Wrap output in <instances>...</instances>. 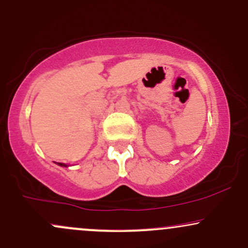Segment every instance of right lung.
<instances>
[{
	"mask_svg": "<svg viewBox=\"0 0 248 248\" xmlns=\"http://www.w3.org/2000/svg\"><path fill=\"white\" fill-rule=\"evenodd\" d=\"M58 165H60V166H66L65 164H60V162H59V164H58Z\"/></svg>",
	"mask_w": 248,
	"mask_h": 248,
	"instance_id": "obj_1",
	"label": "right lung"
}]
</instances>
